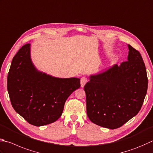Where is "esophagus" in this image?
Instances as JSON below:
<instances>
[{
  "label": "esophagus",
  "instance_id": "1",
  "mask_svg": "<svg viewBox=\"0 0 153 153\" xmlns=\"http://www.w3.org/2000/svg\"><path fill=\"white\" fill-rule=\"evenodd\" d=\"M87 82V79L85 76H82L81 79H80V86L81 87H84V86L85 85V84Z\"/></svg>",
  "mask_w": 153,
  "mask_h": 153
}]
</instances>
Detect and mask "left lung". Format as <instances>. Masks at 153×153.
Instances as JSON below:
<instances>
[{
    "label": "left lung",
    "instance_id": "8db88e82",
    "mask_svg": "<svg viewBox=\"0 0 153 153\" xmlns=\"http://www.w3.org/2000/svg\"><path fill=\"white\" fill-rule=\"evenodd\" d=\"M128 60L90 76L85 85L86 113L92 123L119 128L140 110L148 88L146 67L139 51L130 45Z\"/></svg>",
    "mask_w": 153,
    "mask_h": 153
}]
</instances>
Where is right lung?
I'll return each mask as SVG.
<instances>
[{
	"mask_svg": "<svg viewBox=\"0 0 153 153\" xmlns=\"http://www.w3.org/2000/svg\"><path fill=\"white\" fill-rule=\"evenodd\" d=\"M30 44L13 57L7 89L13 108L30 125L55 122L62 115L68 97L80 86V79H60L37 71L31 61Z\"/></svg>",
	"mask_w": 153,
	"mask_h": 153,
	"instance_id": "right-lung-1",
	"label": "right lung"
}]
</instances>
